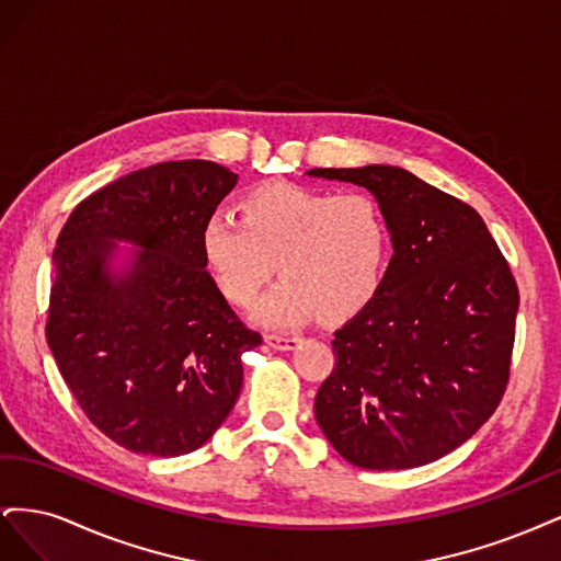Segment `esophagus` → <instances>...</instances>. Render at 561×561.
<instances>
[{
  "label": "esophagus",
  "instance_id": "34e87169",
  "mask_svg": "<svg viewBox=\"0 0 561 561\" xmlns=\"http://www.w3.org/2000/svg\"><path fill=\"white\" fill-rule=\"evenodd\" d=\"M264 342L271 348H276V351H295L299 346L301 339H297V336H280V334H266Z\"/></svg>",
  "mask_w": 561,
  "mask_h": 561
}]
</instances>
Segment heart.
I'll use <instances>...</instances> for the list:
<instances>
[{"label": "heart", "instance_id": "1", "mask_svg": "<svg viewBox=\"0 0 561 561\" xmlns=\"http://www.w3.org/2000/svg\"><path fill=\"white\" fill-rule=\"evenodd\" d=\"M198 248L215 287L248 307L274 274L283 276L254 304L250 320L293 330L316 316L336 325L375 299L390 260V225L377 196L266 182L241 201V219L213 213Z\"/></svg>", "mask_w": 561, "mask_h": 561}]
</instances>
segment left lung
<instances>
[{
  "instance_id": "obj_1",
  "label": "left lung",
  "mask_w": 561,
  "mask_h": 561,
  "mask_svg": "<svg viewBox=\"0 0 561 561\" xmlns=\"http://www.w3.org/2000/svg\"><path fill=\"white\" fill-rule=\"evenodd\" d=\"M381 201L393 257L367 307L334 332L316 421L348 463L437 461L494 414L511 375L517 283L478 210L398 165L313 168Z\"/></svg>"
}]
</instances>
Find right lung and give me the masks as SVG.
<instances>
[{
    "label": "right lung",
    "instance_id": "add662e5",
    "mask_svg": "<svg viewBox=\"0 0 561 561\" xmlns=\"http://www.w3.org/2000/svg\"><path fill=\"white\" fill-rule=\"evenodd\" d=\"M236 182L213 161L149 165L83 198L58 236L48 348L93 426L135 454L206 445L239 400L243 353L262 344L198 248Z\"/></svg>",
    "mask_w": 561,
    "mask_h": 561
}]
</instances>
